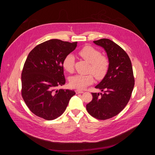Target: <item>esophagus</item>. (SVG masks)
Segmentation results:
<instances>
[{
  "instance_id": "esophagus-1",
  "label": "esophagus",
  "mask_w": 155,
  "mask_h": 155,
  "mask_svg": "<svg viewBox=\"0 0 155 155\" xmlns=\"http://www.w3.org/2000/svg\"><path fill=\"white\" fill-rule=\"evenodd\" d=\"M75 93H76V94H81V93H83L84 91L82 90H76Z\"/></svg>"
}]
</instances>
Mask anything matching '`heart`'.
<instances>
[{
	"instance_id": "1",
	"label": "heart",
	"mask_w": 155,
	"mask_h": 155,
	"mask_svg": "<svg viewBox=\"0 0 155 155\" xmlns=\"http://www.w3.org/2000/svg\"><path fill=\"white\" fill-rule=\"evenodd\" d=\"M78 54L83 59L90 63V71L93 72L97 80H101L105 77L108 69L109 61L106 56L101 55L99 50L91 46L86 45L78 51ZM74 64L75 57L73 54H69L64 58L62 66L67 72H73ZM93 81L94 77L92 74H77L69 79L71 86L78 90L84 89Z\"/></svg>"
}]
</instances>
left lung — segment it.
<instances>
[{
  "label": "left lung",
  "mask_w": 155,
  "mask_h": 155,
  "mask_svg": "<svg viewBox=\"0 0 155 155\" xmlns=\"http://www.w3.org/2000/svg\"><path fill=\"white\" fill-rule=\"evenodd\" d=\"M93 42L106 51L109 67L95 86L104 93H92L93 100L86 105V110L95 118L104 120L117 115L126 107L134 86V77L130 58L122 48L107 38Z\"/></svg>",
  "instance_id": "left-lung-1"
}]
</instances>
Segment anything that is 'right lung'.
I'll return each instance as SVG.
<instances>
[{
	"label": "right lung",
	"instance_id": "add662e5",
	"mask_svg": "<svg viewBox=\"0 0 155 155\" xmlns=\"http://www.w3.org/2000/svg\"><path fill=\"white\" fill-rule=\"evenodd\" d=\"M77 41L51 39L37 45L28 54L21 74V95L31 111L52 120L65 110L74 90L56 88L65 83L62 61L73 51Z\"/></svg>",
	"mask_w": 155,
	"mask_h": 155
}]
</instances>
